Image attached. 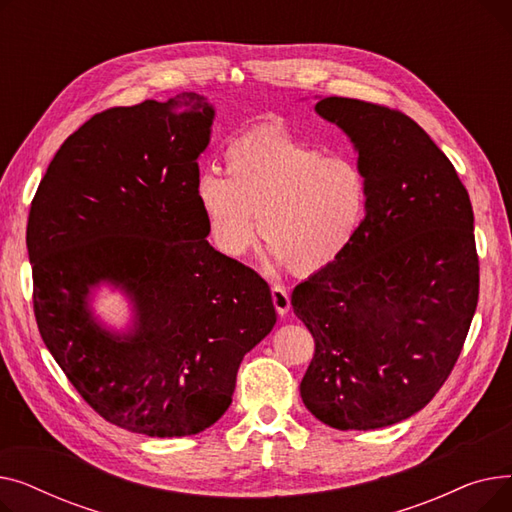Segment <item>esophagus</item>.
Returning <instances> with one entry per match:
<instances>
[{
	"mask_svg": "<svg viewBox=\"0 0 512 512\" xmlns=\"http://www.w3.org/2000/svg\"><path fill=\"white\" fill-rule=\"evenodd\" d=\"M272 301L280 315H286L290 311V294L284 286H280V284L272 286Z\"/></svg>",
	"mask_w": 512,
	"mask_h": 512,
	"instance_id": "obj_1",
	"label": "esophagus"
}]
</instances>
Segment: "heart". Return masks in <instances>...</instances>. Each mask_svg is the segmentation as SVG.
<instances>
[{"label":"heart","mask_w":512,"mask_h":512,"mask_svg":"<svg viewBox=\"0 0 512 512\" xmlns=\"http://www.w3.org/2000/svg\"><path fill=\"white\" fill-rule=\"evenodd\" d=\"M226 174L203 172L195 197L215 249L240 257L259 236L294 274H315L351 245L367 207V178L353 159L276 130L234 139Z\"/></svg>","instance_id":"1"}]
</instances>
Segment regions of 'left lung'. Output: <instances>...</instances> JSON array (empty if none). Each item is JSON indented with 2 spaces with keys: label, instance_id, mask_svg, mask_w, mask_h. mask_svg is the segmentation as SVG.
Returning a JSON list of instances; mask_svg holds the SVG:
<instances>
[{
  "label": "left lung",
  "instance_id": "8db88e82",
  "mask_svg": "<svg viewBox=\"0 0 512 512\" xmlns=\"http://www.w3.org/2000/svg\"><path fill=\"white\" fill-rule=\"evenodd\" d=\"M315 112L355 143L367 207L348 249L292 290L315 342L301 396L330 427L378 429L421 411L459 361L479 299L473 207L407 114L348 97Z\"/></svg>",
  "mask_w": 512,
  "mask_h": 512
}]
</instances>
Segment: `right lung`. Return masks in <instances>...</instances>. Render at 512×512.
<instances>
[{"label": "right lung", "instance_id": "1", "mask_svg": "<svg viewBox=\"0 0 512 512\" xmlns=\"http://www.w3.org/2000/svg\"><path fill=\"white\" fill-rule=\"evenodd\" d=\"M211 120L197 93L95 114L51 159L26 226L49 353L97 415L151 438L218 421L242 357L276 324L267 282L205 238L195 184ZM99 281L131 294L132 335L90 317Z\"/></svg>", "mask_w": 512, "mask_h": 512}]
</instances>
